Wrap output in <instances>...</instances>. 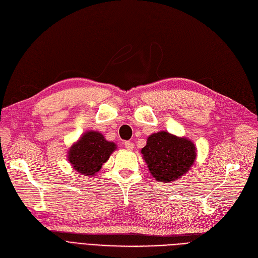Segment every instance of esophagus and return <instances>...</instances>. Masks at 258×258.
Masks as SVG:
<instances>
[{"instance_id":"obj_1","label":"esophagus","mask_w":258,"mask_h":258,"mask_svg":"<svg viewBox=\"0 0 258 258\" xmlns=\"http://www.w3.org/2000/svg\"><path fill=\"white\" fill-rule=\"evenodd\" d=\"M124 146H125L127 150H133V148H134V144H133L132 141H125V143H124Z\"/></svg>"}]
</instances>
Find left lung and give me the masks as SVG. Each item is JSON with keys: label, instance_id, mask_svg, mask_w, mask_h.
Instances as JSON below:
<instances>
[{"label": "left lung", "instance_id": "left-lung-1", "mask_svg": "<svg viewBox=\"0 0 258 258\" xmlns=\"http://www.w3.org/2000/svg\"><path fill=\"white\" fill-rule=\"evenodd\" d=\"M141 153L152 176L165 183L181 178L196 159V148L192 141L167 132L152 134Z\"/></svg>", "mask_w": 258, "mask_h": 258}]
</instances>
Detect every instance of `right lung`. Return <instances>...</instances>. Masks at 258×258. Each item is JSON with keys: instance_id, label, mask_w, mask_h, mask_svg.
Returning <instances> with one entry per match:
<instances>
[{"instance_id": "right-lung-1", "label": "right lung", "mask_w": 258, "mask_h": 258, "mask_svg": "<svg viewBox=\"0 0 258 258\" xmlns=\"http://www.w3.org/2000/svg\"><path fill=\"white\" fill-rule=\"evenodd\" d=\"M115 148V145L107 141L101 133L88 132L71 148L69 160L78 172L92 177L102 168Z\"/></svg>"}]
</instances>
